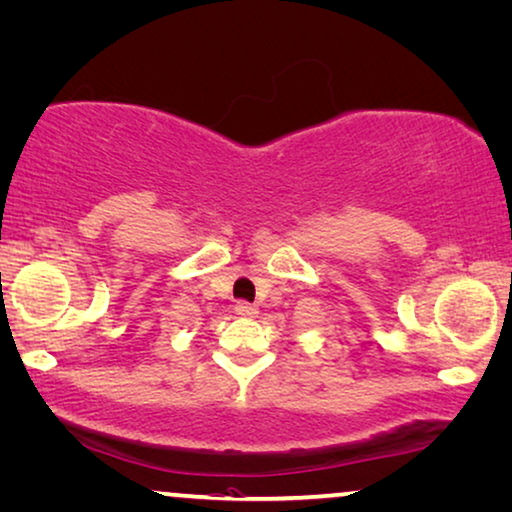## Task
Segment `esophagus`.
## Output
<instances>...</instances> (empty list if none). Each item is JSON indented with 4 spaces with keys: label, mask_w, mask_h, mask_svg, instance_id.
<instances>
[{
    "label": "esophagus",
    "mask_w": 512,
    "mask_h": 512,
    "mask_svg": "<svg viewBox=\"0 0 512 512\" xmlns=\"http://www.w3.org/2000/svg\"><path fill=\"white\" fill-rule=\"evenodd\" d=\"M235 313L242 318H256L258 316V306L249 304V302H238L235 304Z\"/></svg>",
    "instance_id": "obj_1"
}]
</instances>
